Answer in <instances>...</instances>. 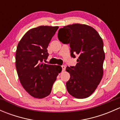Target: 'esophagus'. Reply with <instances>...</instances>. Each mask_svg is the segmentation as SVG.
I'll return each mask as SVG.
<instances>
[{
  "label": "esophagus",
  "instance_id": "1",
  "mask_svg": "<svg viewBox=\"0 0 120 120\" xmlns=\"http://www.w3.org/2000/svg\"><path fill=\"white\" fill-rule=\"evenodd\" d=\"M61 67H62V71H64L65 70H66V66H61Z\"/></svg>",
  "mask_w": 120,
  "mask_h": 120
}]
</instances>
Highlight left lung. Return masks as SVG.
Masks as SVG:
<instances>
[{
  "label": "left lung",
  "mask_w": 120,
  "mask_h": 120,
  "mask_svg": "<svg viewBox=\"0 0 120 120\" xmlns=\"http://www.w3.org/2000/svg\"><path fill=\"white\" fill-rule=\"evenodd\" d=\"M58 38L69 43L71 56L78 55L75 67H67L70 78L66 82L67 91L77 99L89 97L96 90L103 75L105 54L103 42L94 28L85 24H74L60 28Z\"/></svg>",
  "instance_id": "obj_1"
}]
</instances>
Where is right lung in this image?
I'll return each mask as SVG.
<instances>
[{
  "label": "right lung",
  "instance_id": "right-lung-1",
  "mask_svg": "<svg viewBox=\"0 0 120 120\" xmlns=\"http://www.w3.org/2000/svg\"><path fill=\"white\" fill-rule=\"evenodd\" d=\"M59 26H39L31 29L19 42L15 66L21 85L32 97L44 98L50 95L53 85L62 68L45 64L49 56V43Z\"/></svg>",
  "mask_w": 120,
  "mask_h": 120
}]
</instances>
